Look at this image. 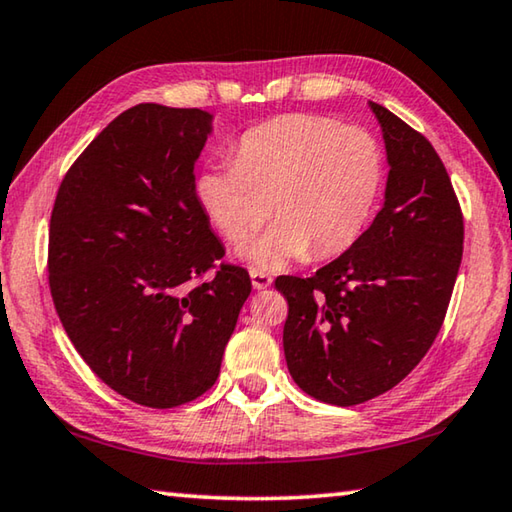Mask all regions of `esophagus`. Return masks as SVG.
<instances>
[{
    "mask_svg": "<svg viewBox=\"0 0 512 512\" xmlns=\"http://www.w3.org/2000/svg\"><path fill=\"white\" fill-rule=\"evenodd\" d=\"M250 280H253V287H255L257 291L271 287V282H273L271 275L264 273V271H257V268H253V271H250Z\"/></svg>",
    "mask_w": 512,
    "mask_h": 512,
    "instance_id": "1",
    "label": "esophagus"
}]
</instances>
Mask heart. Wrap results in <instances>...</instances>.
<instances>
[{"label": "heart", "instance_id": "obj_1", "mask_svg": "<svg viewBox=\"0 0 512 512\" xmlns=\"http://www.w3.org/2000/svg\"><path fill=\"white\" fill-rule=\"evenodd\" d=\"M381 180V155L357 126L291 112L239 137L230 167H207L196 194L216 230L244 244L268 221L266 235L244 248L259 266L309 255L327 259L354 244Z\"/></svg>", "mask_w": 512, "mask_h": 512}]
</instances>
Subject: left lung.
<instances>
[{
	"label": "left lung",
	"instance_id": "obj_1",
	"mask_svg": "<svg viewBox=\"0 0 512 512\" xmlns=\"http://www.w3.org/2000/svg\"><path fill=\"white\" fill-rule=\"evenodd\" d=\"M388 153L386 201L370 228L311 277L280 275L284 357L307 395L354 406L391 391L443 327L463 257V212L422 133L370 101Z\"/></svg>",
	"mask_w": 512,
	"mask_h": 512
}]
</instances>
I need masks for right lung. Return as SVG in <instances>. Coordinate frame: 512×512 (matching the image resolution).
Listing matches in <instances>:
<instances>
[{"label":"right lung","instance_id":"right-lung-1","mask_svg":"<svg viewBox=\"0 0 512 512\" xmlns=\"http://www.w3.org/2000/svg\"><path fill=\"white\" fill-rule=\"evenodd\" d=\"M212 131L198 108L140 103L65 173L49 221V289L76 352L103 384L149 409L214 386L250 296L196 196Z\"/></svg>","mask_w":512,"mask_h":512}]
</instances>
